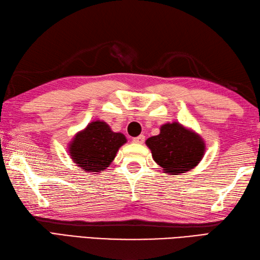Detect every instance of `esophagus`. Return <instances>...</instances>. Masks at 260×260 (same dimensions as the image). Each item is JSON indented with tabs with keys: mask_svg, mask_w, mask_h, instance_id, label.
Here are the masks:
<instances>
[{
	"mask_svg": "<svg viewBox=\"0 0 260 260\" xmlns=\"http://www.w3.org/2000/svg\"><path fill=\"white\" fill-rule=\"evenodd\" d=\"M145 141V136L144 135H140L137 137H134L133 139V143H135V144H143Z\"/></svg>",
	"mask_w": 260,
	"mask_h": 260,
	"instance_id": "1",
	"label": "esophagus"
}]
</instances>
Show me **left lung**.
Here are the masks:
<instances>
[{"instance_id": "left-lung-1", "label": "left lung", "mask_w": 260, "mask_h": 260, "mask_svg": "<svg viewBox=\"0 0 260 260\" xmlns=\"http://www.w3.org/2000/svg\"><path fill=\"white\" fill-rule=\"evenodd\" d=\"M153 159L170 175H179L194 169L206 151V144L194 131L178 121L161 126L159 134L146 140Z\"/></svg>"}]
</instances>
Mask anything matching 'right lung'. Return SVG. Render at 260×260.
I'll list each match as a JSON object with an SVG mask.
<instances>
[{"label": "right lung", "instance_id": "obj_1", "mask_svg": "<svg viewBox=\"0 0 260 260\" xmlns=\"http://www.w3.org/2000/svg\"><path fill=\"white\" fill-rule=\"evenodd\" d=\"M127 142L103 120H93L78 132L69 144V155L77 167L86 172H101L114 161L116 153Z\"/></svg>", "mask_w": 260, "mask_h": 260}]
</instances>
